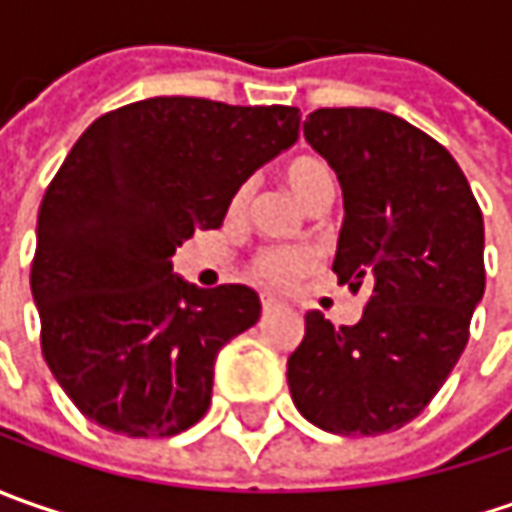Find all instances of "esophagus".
<instances>
[{"label": "esophagus", "instance_id": "esophagus-1", "mask_svg": "<svg viewBox=\"0 0 512 512\" xmlns=\"http://www.w3.org/2000/svg\"><path fill=\"white\" fill-rule=\"evenodd\" d=\"M279 302H276V299H262V313H265V316H270V313H273V310H279Z\"/></svg>", "mask_w": 512, "mask_h": 512}]
</instances>
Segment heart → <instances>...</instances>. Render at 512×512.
I'll use <instances>...</instances> for the list:
<instances>
[{
    "label": "heart",
    "instance_id": "b5f03b06",
    "mask_svg": "<svg viewBox=\"0 0 512 512\" xmlns=\"http://www.w3.org/2000/svg\"><path fill=\"white\" fill-rule=\"evenodd\" d=\"M285 182L293 190V196L305 207H316L325 199H333L336 193V176L319 156H299L285 168ZM253 187L242 185L233 196V210H242L250 202ZM313 267V256L305 247H270L262 250L253 262L256 279H262L270 287L290 285L296 276Z\"/></svg>",
    "mask_w": 512,
    "mask_h": 512
}]
</instances>
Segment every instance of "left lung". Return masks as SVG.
<instances>
[{
    "label": "left lung",
    "mask_w": 512,
    "mask_h": 512,
    "mask_svg": "<svg viewBox=\"0 0 512 512\" xmlns=\"http://www.w3.org/2000/svg\"><path fill=\"white\" fill-rule=\"evenodd\" d=\"M305 139L336 170L344 222L333 273L370 302L356 325L307 310L287 359L293 404L339 436L413 422L462 356L484 296V222L462 168L427 133L376 108H322Z\"/></svg>",
    "instance_id": "left-lung-1"
}]
</instances>
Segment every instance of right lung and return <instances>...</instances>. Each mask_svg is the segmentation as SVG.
Returning <instances> with one entry per match:
<instances>
[{
	"instance_id": "add662e5",
	"label": "right lung",
	"mask_w": 512,
	"mask_h": 512,
	"mask_svg": "<svg viewBox=\"0 0 512 512\" xmlns=\"http://www.w3.org/2000/svg\"><path fill=\"white\" fill-rule=\"evenodd\" d=\"M299 119L287 105L156 96L99 116L70 148L39 207L30 293L50 373L90 422L165 439L205 416L216 356L262 302L245 285H190L170 256L225 222Z\"/></svg>"
}]
</instances>
